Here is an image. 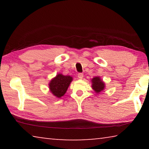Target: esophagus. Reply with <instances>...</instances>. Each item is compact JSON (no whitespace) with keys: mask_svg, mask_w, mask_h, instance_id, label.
<instances>
[{"mask_svg":"<svg viewBox=\"0 0 149 149\" xmlns=\"http://www.w3.org/2000/svg\"><path fill=\"white\" fill-rule=\"evenodd\" d=\"M77 77L79 79H83V77H84V74H83L82 73H79L77 75Z\"/></svg>","mask_w":149,"mask_h":149,"instance_id":"obj_1","label":"esophagus"}]
</instances>
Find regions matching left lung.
I'll list each match as a JSON object with an SVG mask.
<instances>
[{"mask_svg":"<svg viewBox=\"0 0 149 149\" xmlns=\"http://www.w3.org/2000/svg\"><path fill=\"white\" fill-rule=\"evenodd\" d=\"M91 81L92 89L97 94H100L105 89V84L99 76H95L91 80Z\"/></svg>","mask_w":149,"mask_h":149,"instance_id":"left-lung-1","label":"left lung"}]
</instances>
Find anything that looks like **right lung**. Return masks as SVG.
Instances as JSON below:
<instances>
[{
	"instance_id": "1",
	"label": "right lung",
	"mask_w": 149,
	"mask_h": 149,
	"mask_svg": "<svg viewBox=\"0 0 149 149\" xmlns=\"http://www.w3.org/2000/svg\"><path fill=\"white\" fill-rule=\"evenodd\" d=\"M73 77L70 75L58 74L49 83L50 92L56 98H61L66 93Z\"/></svg>"
}]
</instances>
